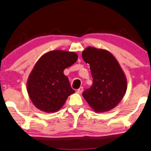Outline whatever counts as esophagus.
<instances>
[{
  "mask_svg": "<svg viewBox=\"0 0 151 151\" xmlns=\"http://www.w3.org/2000/svg\"><path fill=\"white\" fill-rule=\"evenodd\" d=\"M82 91H83V87H82V86H81V87H80L77 90V93H80V94L82 93Z\"/></svg>",
  "mask_w": 151,
  "mask_h": 151,
  "instance_id": "1",
  "label": "esophagus"
}]
</instances>
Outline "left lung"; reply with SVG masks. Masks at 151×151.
Returning a JSON list of instances; mask_svg holds the SVG:
<instances>
[{
	"label": "left lung",
	"mask_w": 151,
	"mask_h": 151,
	"mask_svg": "<svg viewBox=\"0 0 151 151\" xmlns=\"http://www.w3.org/2000/svg\"><path fill=\"white\" fill-rule=\"evenodd\" d=\"M82 58L89 64L93 84L82 96L95 112L103 113L115 108L127 89V80L116 58L109 51L88 47Z\"/></svg>",
	"instance_id": "1"
}]
</instances>
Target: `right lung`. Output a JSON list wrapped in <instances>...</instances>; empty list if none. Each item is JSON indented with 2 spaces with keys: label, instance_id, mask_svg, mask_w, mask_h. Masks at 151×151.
<instances>
[{
  "label": "right lung",
  "instance_id": "obj_1",
  "mask_svg": "<svg viewBox=\"0 0 151 151\" xmlns=\"http://www.w3.org/2000/svg\"><path fill=\"white\" fill-rule=\"evenodd\" d=\"M78 54L71 51L53 50L42 55L27 82V90L35 106L47 113L59 111L70 95L75 93L64 70L74 64Z\"/></svg>",
  "mask_w": 151,
  "mask_h": 151
}]
</instances>
